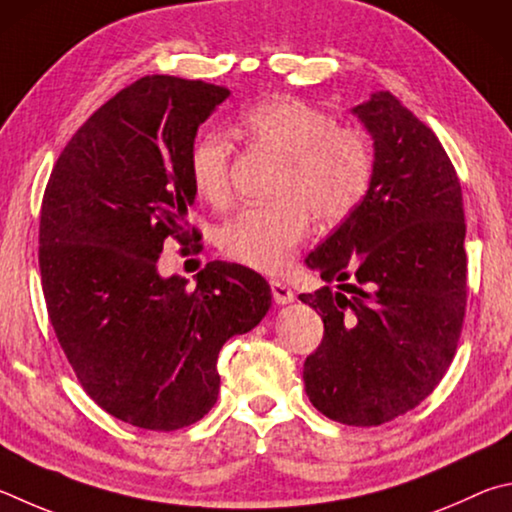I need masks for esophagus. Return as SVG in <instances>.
<instances>
[{"label": "esophagus", "mask_w": 512, "mask_h": 512, "mask_svg": "<svg viewBox=\"0 0 512 512\" xmlns=\"http://www.w3.org/2000/svg\"><path fill=\"white\" fill-rule=\"evenodd\" d=\"M270 290H272V297L276 303H290L294 301V292L290 285H285L283 281H270Z\"/></svg>", "instance_id": "34e87169"}]
</instances>
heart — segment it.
I'll return each instance as SVG.
<instances>
[{"label": "heart", "instance_id": "b5f03b06", "mask_svg": "<svg viewBox=\"0 0 512 512\" xmlns=\"http://www.w3.org/2000/svg\"><path fill=\"white\" fill-rule=\"evenodd\" d=\"M238 132L251 146L288 159L276 186L279 204L251 206L224 224V256L263 274L288 270L310 231V211L324 224L348 218L371 191L375 155L366 134L339 125L333 114L297 98L249 105ZM233 143L222 132H202L188 150V177L195 193L213 206L231 200Z\"/></svg>", "mask_w": 512, "mask_h": 512}]
</instances>
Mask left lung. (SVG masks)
Returning <instances> with one entry per match:
<instances>
[{
    "label": "left lung",
    "instance_id": "left-lung-1",
    "mask_svg": "<svg viewBox=\"0 0 512 512\" xmlns=\"http://www.w3.org/2000/svg\"><path fill=\"white\" fill-rule=\"evenodd\" d=\"M353 112L373 137L375 175L306 261L339 285L299 294L324 319L303 382L326 418L373 427L420 405L450 369L468 258L461 184L436 134L389 92Z\"/></svg>",
    "mask_w": 512,
    "mask_h": 512
}]
</instances>
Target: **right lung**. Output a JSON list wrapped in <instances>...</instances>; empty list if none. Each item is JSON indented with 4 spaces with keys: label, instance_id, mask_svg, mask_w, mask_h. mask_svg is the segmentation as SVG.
I'll use <instances>...</instances> for the list:
<instances>
[{
    "label": "right lung",
    "instance_id": "1",
    "mask_svg": "<svg viewBox=\"0 0 512 512\" xmlns=\"http://www.w3.org/2000/svg\"><path fill=\"white\" fill-rule=\"evenodd\" d=\"M229 94L204 80L139 78L80 125L44 188L38 258L58 344L98 407L152 432L209 414L220 348L272 306L249 267L206 263L195 288L157 272L168 238L202 247L186 220V161Z\"/></svg>",
    "mask_w": 512,
    "mask_h": 512
}]
</instances>
